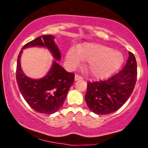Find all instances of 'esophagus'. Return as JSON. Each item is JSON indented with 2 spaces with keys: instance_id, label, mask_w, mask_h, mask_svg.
I'll use <instances>...</instances> for the list:
<instances>
[{
  "instance_id": "esophagus-1",
  "label": "esophagus",
  "mask_w": 148,
  "mask_h": 148,
  "mask_svg": "<svg viewBox=\"0 0 148 148\" xmlns=\"http://www.w3.org/2000/svg\"><path fill=\"white\" fill-rule=\"evenodd\" d=\"M75 81H77V80H79V79H83V77H82V76H79V75L77 74H76L75 75Z\"/></svg>"
}]
</instances>
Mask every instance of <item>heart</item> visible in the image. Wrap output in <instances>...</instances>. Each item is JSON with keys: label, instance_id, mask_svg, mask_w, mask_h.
Returning <instances> with one entry per match:
<instances>
[{"label": "heart", "instance_id": "1", "mask_svg": "<svg viewBox=\"0 0 148 148\" xmlns=\"http://www.w3.org/2000/svg\"><path fill=\"white\" fill-rule=\"evenodd\" d=\"M82 60L87 61V69L95 77H104L118 69L123 62L121 52L97 43H85L77 49H70L66 62L71 68L77 66Z\"/></svg>", "mask_w": 148, "mask_h": 148}]
</instances>
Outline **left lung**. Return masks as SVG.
Wrapping results in <instances>:
<instances>
[{
  "label": "left lung",
  "mask_w": 148,
  "mask_h": 148,
  "mask_svg": "<svg viewBox=\"0 0 148 148\" xmlns=\"http://www.w3.org/2000/svg\"><path fill=\"white\" fill-rule=\"evenodd\" d=\"M136 79V61L133 53L129 51L126 64L118 73L107 79L87 83L85 96L87 106L98 115L117 111L131 95Z\"/></svg>",
  "instance_id": "obj_1"
}]
</instances>
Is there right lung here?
I'll list each match as a JSON object with an SVG mask.
<instances>
[{"mask_svg": "<svg viewBox=\"0 0 148 148\" xmlns=\"http://www.w3.org/2000/svg\"><path fill=\"white\" fill-rule=\"evenodd\" d=\"M52 35H44L28 42L22 47L17 57L16 80L22 96L32 109L39 113L51 114L56 112L64 102L70 87L74 82V74L68 72L53 61L51 69L44 77L32 79L22 71L21 57L23 49L38 46L46 47L53 58L59 61L61 52Z\"/></svg>", "mask_w": 148, "mask_h": 148, "instance_id": "1", "label": "right lung"}]
</instances>
